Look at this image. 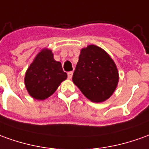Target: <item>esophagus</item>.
Listing matches in <instances>:
<instances>
[{"label":"esophagus","instance_id":"1","mask_svg":"<svg viewBox=\"0 0 149 149\" xmlns=\"http://www.w3.org/2000/svg\"><path fill=\"white\" fill-rule=\"evenodd\" d=\"M67 75H68V79H70L72 78L73 71H70V72H68V74H67Z\"/></svg>","mask_w":149,"mask_h":149}]
</instances>
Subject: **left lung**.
Here are the masks:
<instances>
[{
  "mask_svg": "<svg viewBox=\"0 0 149 149\" xmlns=\"http://www.w3.org/2000/svg\"><path fill=\"white\" fill-rule=\"evenodd\" d=\"M72 80L88 99L101 102L115 91L118 72L105 51L96 45H89L81 50Z\"/></svg>",
  "mask_w": 149,
  "mask_h": 149,
  "instance_id": "left-lung-1",
  "label": "left lung"
}]
</instances>
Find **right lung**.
Returning a JSON list of instances; mask_svg holds the SVG:
<instances>
[{
  "label": "right lung",
  "instance_id": "obj_1",
  "mask_svg": "<svg viewBox=\"0 0 149 149\" xmlns=\"http://www.w3.org/2000/svg\"><path fill=\"white\" fill-rule=\"evenodd\" d=\"M67 74L63 71L60 61L53 58L51 50H42L27 69L25 75L26 90L33 98L45 100L57 90Z\"/></svg>",
  "mask_w": 149,
  "mask_h": 149
}]
</instances>
